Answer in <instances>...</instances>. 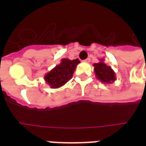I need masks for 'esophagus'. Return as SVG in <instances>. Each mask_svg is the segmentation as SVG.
<instances>
[{
	"mask_svg": "<svg viewBox=\"0 0 146 146\" xmlns=\"http://www.w3.org/2000/svg\"><path fill=\"white\" fill-rule=\"evenodd\" d=\"M90 61H91V58H88L87 59L84 60V62H90Z\"/></svg>",
	"mask_w": 146,
	"mask_h": 146,
	"instance_id": "1",
	"label": "esophagus"
}]
</instances>
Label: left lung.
<instances>
[{
    "label": "left lung",
    "mask_w": 146,
    "mask_h": 146,
    "mask_svg": "<svg viewBox=\"0 0 146 146\" xmlns=\"http://www.w3.org/2000/svg\"><path fill=\"white\" fill-rule=\"evenodd\" d=\"M94 71H95L96 78L99 80L103 84H112L116 80V74L111 66H108L104 62V59H100L98 63L94 65Z\"/></svg>",
    "instance_id": "obj_1"
}]
</instances>
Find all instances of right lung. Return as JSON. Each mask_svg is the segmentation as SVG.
Segmentation results:
<instances>
[{
    "instance_id": "obj_1",
    "label": "right lung",
    "mask_w": 146,
    "mask_h": 146,
    "mask_svg": "<svg viewBox=\"0 0 146 146\" xmlns=\"http://www.w3.org/2000/svg\"><path fill=\"white\" fill-rule=\"evenodd\" d=\"M80 62L78 58L73 60L62 58L60 63L46 73L44 79L51 88H58L72 78L76 66Z\"/></svg>"
}]
</instances>
